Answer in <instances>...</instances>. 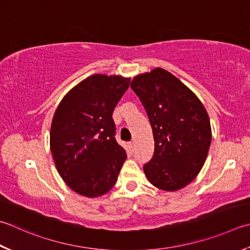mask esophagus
Wrapping results in <instances>:
<instances>
[{
    "label": "esophagus",
    "instance_id": "34e87169",
    "mask_svg": "<svg viewBox=\"0 0 250 250\" xmlns=\"http://www.w3.org/2000/svg\"><path fill=\"white\" fill-rule=\"evenodd\" d=\"M129 146H130L131 150H133V147H134V143H133V142H130V143H129Z\"/></svg>",
    "mask_w": 250,
    "mask_h": 250
}]
</instances>
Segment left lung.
Wrapping results in <instances>:
<instances>
[{
  "mask_svg": "<svg viewBox=\"0 0 250 250\" xmlns=\"http://www.w3.org/2000/svg\"><path fill=\"white\" fill-rule=\"evenodd\" d=\"M130 86L153 129L155 150L144 165L146 178L166 192L185 188L202 170L211 143L206 108L193 91L163 68L138 75Z\"/></svg>",
  "mask_w": 250,
  "mask_h": 250,
  "instance_id": "1",
  "label": "left lung"
}]
</instances>
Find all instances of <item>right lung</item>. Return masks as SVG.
<instances>
[{
	"label": "right lung",
	"instance_id": "1",
	"mask_svg": "<svg viewBox=\"0 0 250 250\" xmlns=\"http://www.w3.org/2000/svg\"><path fill=\"white\" fill-rule=\"evenodd\" d=\"M130 78L97 73L62 97L54 114L50 145L58 173L82 196H102L114 187L126 159L115 139L112 112Z\"/></svg>",
	"mask_w": 250,
	"mask_h": 250
}]
</instances>
